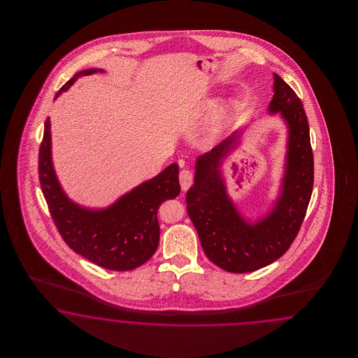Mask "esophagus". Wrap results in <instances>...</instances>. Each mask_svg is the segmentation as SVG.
<instances>
[{
  "label": "esophagus",
  "instance_id": "obj_1",
  "mask_svg": "<svg viewBox=\"0 0 358 358\" xmlns=\"http://www.w3.org/2000/svg\"><path fill=\"white\" fill-rule=\"evenodd\" d=\"M180 184H181V189H182V192H186L192 184H193V173H192V171H189V169H182L181 172H180Z\"/></svg>",
  "mask_w": 358,
  "mask_h": 358
}]
</instances>
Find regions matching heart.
<instances>
[{
    "label": "heart",
    "instance_id": "heart-1",
    "mask_svg": "<svg viewBox=\"0 0 358 358\" xmlns=\"http://www.w3.org/2000/svg\"><path fill=\"white\" fill-rule=\"evenodd\" d=\"M217 130H219V124H217V122H213V123L207 127V136H208V138L215 136V134H217Z\"/></svg>",
    "mask_w": 358,
    "mask_h": 358
}]
</instances>
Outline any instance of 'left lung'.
Returning <instances> with one entry per match:
<instances>
[{
  "label": "left lung",
  "instance_id": "obj_1",
  "mask_svg": "<svg viewBox=\"0 0 358 358\" xmlns=\"http://www.w3.org/2000/svg\"><path fill=\"white\" fill-rule=\"evenodd\" d=\"M271 114L280 113L289 129L281 195L266 217L250 223L229 199L220 174L222 160L234 148V134L195 163L194 185L186 193L192 219L207 257L231 273H250L278 260L293 244L311 199L314 155L303 103L274 73Z\"/></svg>",
  "mask_w": 358,
  "mask_h": 358
}]
</instances>
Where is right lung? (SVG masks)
I'll use <instances>...</instances> for the list:
<instances>
[{"label":"right lung","mask_w":358,"mask_h":358,"mask_svg":"<svg viewBox=\"0 0 358 358\" xmlns=\"http://www.w3.org/2000/svg\"><path fill=\"white\" fill-rule=\"evenodd\" d=\"M102 69H85L66 81L56 97L76 83ZM51 123H44L39 148V180L55 226L68 247L108 271H132L150 260L157 250L160 226L157 210L164 201L180 194L178 165L172 164L108 208L78 206L65 195L51 159Z\"/></svg>","instance_id":"1"}]
</instances>
